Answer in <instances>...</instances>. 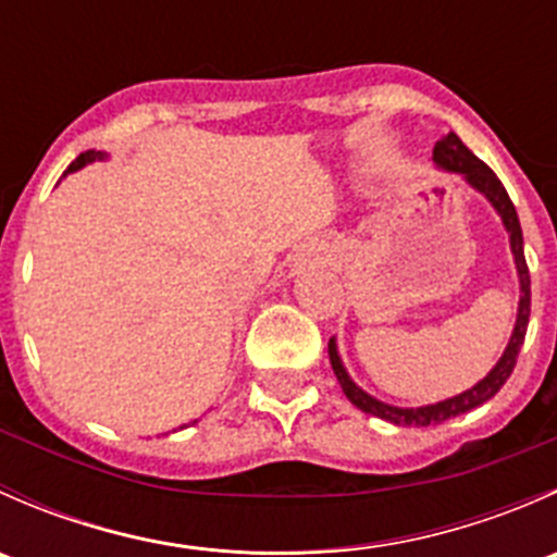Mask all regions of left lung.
I'll list each match as a JSON object with an SVG mask.
<instances>
[{
    "mask_svg": "<svg viewBox=\"0 0 557 557\" xmlns=\"http://www.w3.org/2000/svg\"><path fill=\"white\" fill-rule=\"evenodd\" d=\"M434 161L440 166L450 172H460L476 190L491 199V205L496 207L498 215H502L504 226L509 232V243H512V252H515V263H518V274H520V310H518V323H515L512 331V339H509L507 350H504L502 361L491 369L482 383H476L471 391L460 393V396L447 398V401L440 404H431V407H418V409H401V407H391V404L377 401L372 398L369 393H363L361 387L352 383L347 377L345 367H342L339 356H336V345L334 339L329 342V358H331V367H334L336 380H339L342 391L345 396L356 404L358 409H363L367 414H374V418H383L387 423H396V425H436V423H445V420L455 418V414H463L469 409L480 407L485 404L487 398L496 396L502 391L504 383L509 380L512 374L515 363H518V352L522 347V339H525V331H528V318H531V274H528V263H525V252H522V232H520V221H518V212H515L512 199H509L507 188L502 185V180L496 177V172L485 164V161L476 159L463 143H460L458 134H447L442 137L440 143L434 145Z\"/></svg>",
    "mask_w": 557,
    "mask_h": 557,
    "instance_id": "obj_1",
    "label": "left lung"
}]
</instances>
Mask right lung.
Instances as JSON below:
<instances>
[{"instance_id":"add662e5","label":"right lung","mask_w":557,"mask_h":557,"mask_svg":"<svg viewBox=\"0 0 557 557\" xmlns=\"http://www.w3.org/2000/svg\"><path fill=\"white\" fill-rule=\"evenodd\" d=\"M97 159H104V153H99V150H86V153H81V156H77L75 161H72V164H70V170H66V172H75V170H81V166L91 164V161H97Z\"/></svg>"}]
</instances>
